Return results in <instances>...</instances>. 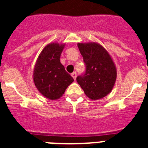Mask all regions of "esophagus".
<instances>
[{
    "mask_svg": "<svg viewBox=\"0 0 148 148\" xmlns=\"http://www.w3.org/2000/svg\"><path fill=\"white\" fill-rule=\"evenodd\" d=\"M71 75L72 77L74 78V80H75V78H76V76H77V73H75V72H73V73L71 74Z\"/></svg>",
    "mask_w": 148,
    "mask_h": 148,
    "instance_id": "34e87169",
    "label": "esophagus"
}]
</instances>
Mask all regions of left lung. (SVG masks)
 Segmentation results:
<instances>
[{
	"label": "left lung",
	"mask_w": 148,
	"mask_h": 148,
	"mask_svg": "<svg viewBox=\"0 0 148 148\" xmlns=\"http://www.w3.org/2000/svg\"><path fill=\"white\" fill-rule=\"evenodd\" d=\"M86 65L84 75L76 78L78 84L89 99L105 97L115 85L117 71L113 58L107 49L96 42L78 43Z\"/></svg>",
	"instance_id": "left-lung-1"
}]
</instances>
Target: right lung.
Here are the masks:
<instances>
[{
	"label": "right lung",
	"mask_w": 148,
	"mask_h": 148,
	"mask_svg": "<svg viewBox=\"0 0 148 148\" xmlns=\"http://www.w3.org/2000/svg\"><path fill=\"white\" fill-rule=\"evenodd\" d=\"M65 44L49 43L37 58L33 70V82L40 93L47 99L61 98L74 79L60 61Z\"/></svg>",
	"instance_id": "obj_1"
}]
</instances>
